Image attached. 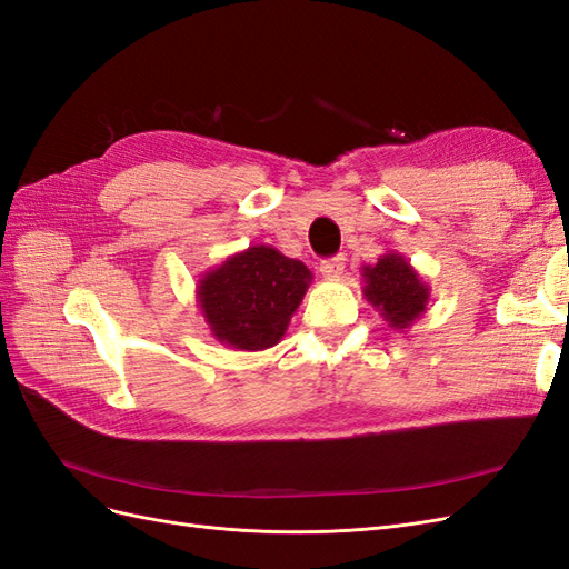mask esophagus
<instances>
[{"label": "esophagus", "instance_id": "esophagus-1", "mask_svg": "<svg viewBox=\"0 0 569 569\" xmlns=\"http://www.w3.org/2000/svg\"><path fill=\"white\" fill-rule=\"evenodd\" d=\"M346 269V257L343 254H336L331 259H323L319 271L323 273V279H338L340 273H343Z\"/></svg>", "mask_w": 569, "mask_h": 569}]
</instances>
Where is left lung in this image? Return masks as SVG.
<instances>
[{
    "instance_id": "obj_1",
    "label": "left lung",
    "mask_w": 569,
    "mask_h": 569,
    "mask_svg": "<svg viewBox=\"0 0 569 569\" xmlns=\"http://www.w3.org/2000/svg\"><path fill=\"white\" fill-rule=\"evenodd\" d=\"M360 271L367 302L377 307L391 329H410L415 319L427 312L431 288L400 252H386L377 264H365Z\"/></svg>"
}]
</instances>
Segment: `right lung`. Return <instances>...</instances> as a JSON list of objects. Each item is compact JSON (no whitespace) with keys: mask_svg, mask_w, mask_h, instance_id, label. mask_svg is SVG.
I'll list each match as a JSON object with an SVG mask.
<instances>
[{"mask_svg":"<svg viewBox=\"0 0 569 569\" xmlns=\"http://www.w3.org/2000/svg\"><path fill=\"white\" fill-rule=\"evenodd\" d=\"M312 271L271 246H252L226 257L198 281V305L219 343L257 352L283 338Z\"/></svg>","mask_w":569,"mask_h":569,"instance_id":"obj_1","label":"right lung"}]
</instances>
